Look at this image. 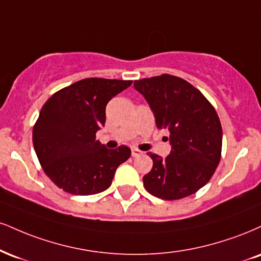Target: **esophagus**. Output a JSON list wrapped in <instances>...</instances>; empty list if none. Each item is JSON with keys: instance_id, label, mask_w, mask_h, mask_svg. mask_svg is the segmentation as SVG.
<instances>
[{"instance_id": "obj_1", "label": "esophagus", "mask_w": 261, "mask_h": 261, "mask_svg": "<svg viewBox=\"0 0 261 261\" xmlns=\"http://www.w3.org/2000/svg\"><path fill=\"white\" fill-rule=\"evenodd\" d=\"M131 154H133V156H139L142 154V152L141 150H139L137 148H133V150H131Z\"/></svg>"}]
</instances>
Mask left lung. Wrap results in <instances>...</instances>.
Segmentation results:
<instances>
[{"label": "left lung", "instance_id": "left-lung-1", "mask_svg": "<svg viewBox=\"0 0 261 261\" xmlns=\"http://www.w3.org/2000/svg\"><path fill=\"white\" fill-rule=\"evenodd\" d=\"M134 87L171 146L165 158L148 154L153 168L143 176L144 187L165 200L191 196L208 184L220 162L222 128L215 109L199 90L169 74L136 80Z\"/></svg>", "mask_w": 261, "mask_h": 261}]
</instances>
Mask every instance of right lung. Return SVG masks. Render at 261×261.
<instances>
[{
  "mask_svg": "<svg viewBox=\"0 0 261 261\" xmlns=\"http://www.w3.org/2000/svg\"><path fill=\"white\" fill-rule=\"evenodd\" d=\"M131 80L90 77L56 92L41 108L33 143L45 174L75 196L103 192L115 170L131 155L120 146L108 149L96 140L106 124V106L127 89Z\"/></svg>",
  "mask_w": 261,
  "mask_h": 261,
  "instance_id": "obj_1",
  "label": "right lung"
}]
</instances>
